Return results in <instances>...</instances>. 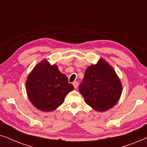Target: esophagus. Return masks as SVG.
I'll use <instances>...</instances> for the list:
<instances>
[{"label":"esophagus","mask_w":147,"mask_h":147,"mask_svg":"<svg viewBox=\"0 0 147 147\" xmlns=\"http://www.w3.org/2000/svg\"><path fill=\"white\" fill-rule=\"evenodd\" d=\"M78 82L77 81H75L74 82H73V86L75 88H78Z\"/></svg>","instance_id":"34e87169"}]
</instances>
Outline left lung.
<instances>
[{"label": "left lung", "mask_w": 147, "mask_h": 147, "mask_svg": "<svg viewBox=\"0 0 147 147\" xmlns=\"http://www.w3.org/2000/svg\"><path fill=\"white\" fill-rule=\"evenodd\" d=\"M122 84L113 68L104 59L86 70L79 90L86 104L99 112L113 107L122 94Z\"/></svg>", "instance_id": "obj_1"}]
</instances>
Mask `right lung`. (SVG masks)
I'll list each match as a JSON object with an SVG mask.
<instances>
[{"label": "right lung", "instance_id": "1", "mask_svg": "<svg viewBox=\"0 0 147 147\" xmlns=\"http://www.w3.org/2000/svg\"><path fill=\"white\" fill-rule=\"evenodd\" d=\"M27 93L30 101L41 111H53L63 104L65 96L74 89L67 76L57 65L46 59L38 63L28 76Z\"/></svg>", "mask_w": 147, "mask_h": 147}]
</instances>
